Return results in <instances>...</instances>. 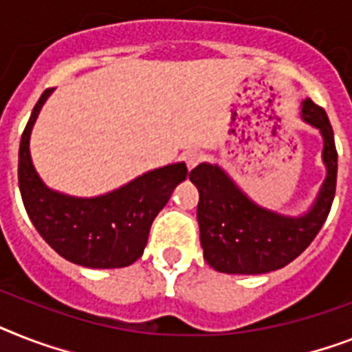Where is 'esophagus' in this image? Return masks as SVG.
I'll return each mask as SVG.
<instances>
[{
  "label": "esophagus",
  "instance_id": "obj_1",
  "mask_svg": "<svg viewBox=\"0 0 352 352\" xmlns=\"http://www.w3.org/2000/svg\"><path fill=\"white\" fill-rule=\"evenodd\" d=\"M184 159H186V166H188V170H193V168L202 161V153H199V151H188Z\"/></svg>",
  "mask_w": 352,
  "mask_h": 352
}]
</instances>
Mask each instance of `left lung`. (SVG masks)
<instances>
[{
	"instance_id": "8db88e82",
	"label": "left lung",
	"mask_w": 352,
	"mask_h": 352,
	"mask_svg": "<svg viewBox=\"0 0 352 352\" xmlns=\"http://www.w3.org/2000/svg\"><path fill=\"white\" fill-rule=\"evenodd\" d=\"M302 121L320 131L325 179L302 215H285L256 204L219 164L201 162L190 171L199 190L197 221L204 260L228 275H260L284 267L313 242L324 226L336 191L338 153L324 108L311 99L300 102Z\"/></svg>"
}]
</instances>
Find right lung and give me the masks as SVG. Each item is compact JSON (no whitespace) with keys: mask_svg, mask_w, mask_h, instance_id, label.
Segmentation results:
<instances>
[{"mask_svg":"<svg viewBox=\"0 0 352 352\" xmlns=\"http://www.w3.org/2000/svg\"><path fill=\"white\" fill-rule=\"evenodd\" d=\"M52 90H45L28 119L19 144L18 179L23 204L39 235L56 253L92 270L126 267L141 258L151 222L188 175L184 162L150 170L117 190L74 197L48 188L30 155L36 119Z\"/></svg>","mask_w":352,"mask_h":352,"instance_id":"1","label":"right lung"}]
</instances>
